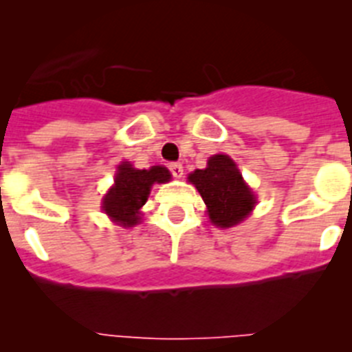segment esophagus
<instances>
[{"instance_id": "1", "label": "esophagus", "mask_w": 352, "mask_h": 352, "mask_svg": "<svg viewBox=\"0 0 352 352\" xmlns=\"http://www.w3.org/2000/svg\"><path fill=\"white\" fill-rule=\"evenodd\" d=\"M169 169H170V173H173V176L176 179L183 178V166L179 164V162H174V164H170Z\"/></svg>"}]
</instances>
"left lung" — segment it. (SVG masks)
<instances>
[{
  "mask_svg": "<svg viewBox=\"0 0 352 352\" xmlns=\"http://www.w3.org/2000/svg\"><path fill=\"white\" fill-rule=\"evenodd\" d=\"M188 182L197 188L208 208V217L217 227L238 226L256 208L257 197L229 155H213L206 169H195Z\"/></svg>",
  "mask_w": 352,
  "mask_h": 352,
  "instance_id": "1",
  "label": "left lung"
}]
</instances>
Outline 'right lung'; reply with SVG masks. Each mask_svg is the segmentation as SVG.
<instances>
[{
    "instance_id": "right-lung-1",
    "label": "right lung",
    "mask_w": 352,
    "mask_h": 352,
    "mask_svg": "<svg viewBox=\"0 0 352 352\" xmlns=\"http://www.w3.org/2000/svg\"><path fill=\"white\" fill-rule=\"evenodd\" d=\"M170 182V173L164 166L135 169L129 162L118 166L114 185L102 199V210L121 227H133L141 222V208L148 201L155 183Z\"/></svg>"
}]
</instances>
